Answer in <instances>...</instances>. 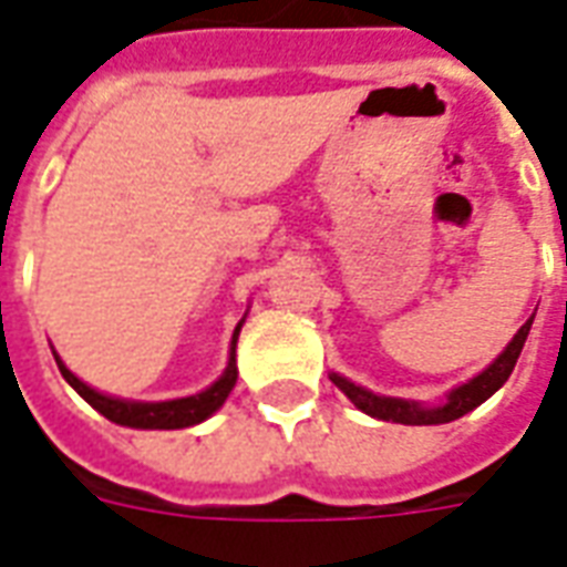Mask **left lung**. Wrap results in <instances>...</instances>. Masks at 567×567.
I'll return each instance as SVG.
<instances>
[{"instance_id":"left-lung-1","label":"left lung","mask_w":567,"mask_h":567,"mask_svg":"<svg viewBox=\"0 0 567 567\" xmlns=\"http://www.w3.org/2000/svg\"><path fill=\"white\" fill-rule=\"evenodd\" d=\"M532 323H535V313L528 317L526 323L519 326V332L511 338V344L504 347L502 353L481 371L474 374L465 383H458L447 392V399L441 404H423L414 402V399H395V395H380V392H371L365 386H359L353 380H347L344 374L332 371L329 380H332L338 390L344 392L350 402L357 404L362 414L374 416V420H386V423H402V425H441L453 423L458 416H465L474 408H481L489 395L502 390L504 380L511 378L516 359L523 353V344H526L528 332H532Z\"/></svg>"}]
</instances>
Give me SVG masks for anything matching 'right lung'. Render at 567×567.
<instances>
[{"mask_svg": "<svg viewBox=\"0 0 567 567\" xmlns=\"http://www.w3.org/2000/svg\"><path fill=\"white\" fill-rule=\"evenodd\" d=\"M244 320L235 326L233 344H229V362L226 369L208 390L196 392V395H184V399H168V402H132V399H117L109 392L93 390L90 383L72 374L65 369V362L60 353L53 350V359L60 365V374L65 383L72 386L86 404H93L99 414L117 425H130V429H189V425L205 423L210 414H217L223 402L229 399V392L235 390V380H238V365H235V347H238V332H241Z\"/></svg>", "mask_w": 567, "mask_h": 567, "instance_id": "right-lung-1", "label": "right lung"}]
</instances>
